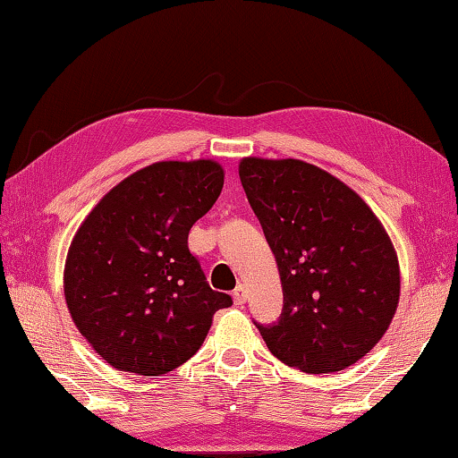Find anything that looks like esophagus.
I'll list each match as a JSON object with an SVG mask.
<instances>
[{"label":"esophagus","instance_id":"34e87169","mask_svg":"<svg viewBox=\"0 0 458 458\" xmlns=\"http://www.w3.org/2000/svg\"><path fill=\"white\" fill-rule=\"evenodd\" d=\"M233 300H235V303H239V306H242V303L247 301V287H245L243 284H239V285L235 287Z\"/></svg>","mask_w":458,"mask_h":458}]
</instances>
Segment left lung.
I'll return each instance as SVG.
<instances>
[{"label":"left lung","instance_id":"8db88e82","mask_svg":"<svg viewBox=\"0 0 458 458\" xmlns=\"http://www.w3.org/2000/svg\"><path fill=\"white\" fill-rule=\"evenodd\" d=\"M239 176L284 287L277 322H255L269 352L308 374L358 362L388 330L400 298L398 258L378 216L303 160L250 157Z\"/></svg>","mask_w":458,"mask_h":458}]
</instances>
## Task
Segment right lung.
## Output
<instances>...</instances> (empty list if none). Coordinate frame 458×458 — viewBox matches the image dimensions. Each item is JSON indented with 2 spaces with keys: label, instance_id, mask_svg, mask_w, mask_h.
I'll return each mask as SVG.
<instances>
[{
  "label": "right lung",
  "instance_id": "1",
  "mask_svg": "<svg viewBox=\"0 0 458 458\" xmlns=\"http://www.w3.org/2000/svg\"><path fill=\"white\" fill-rule=\"evenodd\" d=\"M215 160H163L100 199L72 239L64 295L102 360L140 376L166 374L197 354L231 295L208 287L189 231L215 205Z\"/></svg>",
  "mask_w": 458,
  "mask_h": 458
}]
</instances>
